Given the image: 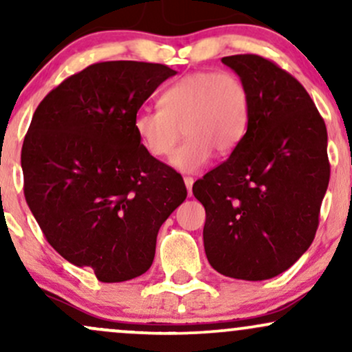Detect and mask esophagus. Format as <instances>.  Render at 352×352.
I'll return each mask as SVG.
<instances>
[{
  "mask_svg": "<svg viewBox=\"0 0 352 352\" xmlns=\"http://www.w3.org/2000/svg\"><path fill=\"white\" fill-rule=\"evenodd\" d=\"M184 182H185V187H187V190H188V195L192 197V185H193V180L192 177H184Z\"/></svg>",
  "mask_w": 352,
  "mask_h": 352,
  "instance_id": "esophagus-1",
  "label": "esophagus"
}]
</instances>
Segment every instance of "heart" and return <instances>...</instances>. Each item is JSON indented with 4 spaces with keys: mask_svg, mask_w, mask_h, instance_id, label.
I'll use <instances>...</instances> for the list:
<instances>
[{
    "mask_svg": "<svg viewBox=\"0 0 352 352\" xmlns=\"http://www.w3.org/2000/svg\"><path fill=\"white\" fill-rule=\"evenodd\" d=\"M252 100L235 72L199 71L170 84L160 96V109H140L134 131L153 157H167L185 132V142L172 153L180 172H199L213 152L230 155L248 132Z\"/></svg>",
    "mask_w": 352,
    "mask_h": 352,
    "instance_id": "1",
    "label": "heart"
}]
</instances>
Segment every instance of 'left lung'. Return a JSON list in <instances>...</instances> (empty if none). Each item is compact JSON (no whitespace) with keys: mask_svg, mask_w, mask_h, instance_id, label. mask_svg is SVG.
<instances>
[{"mask_svg":"<svg viewBox=\"0 0 352 352\" xmlns=\"http://www.w3.org/2000/svg\"><path fill=\"white\" fill-rule=\"evenodd\" d=\"M246 84L248 132L236 151L193 184L207 213L208 263L261 281L296 263L313 243L329 184L328 132L306 89L256 54L221 59Z\"/></svg>","mask_w":352,"mask_h":352,"instance_id":"obj_1","label":"left lung"}]
</instances>
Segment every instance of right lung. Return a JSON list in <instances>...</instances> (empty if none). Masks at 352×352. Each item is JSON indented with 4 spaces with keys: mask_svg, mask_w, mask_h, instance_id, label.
<instances>
[{
    "mask_svg": "<svg viewBox=\"0 0 352 352\" xmlns=\"http://www.w3.org/2000/svg\"><path fill=\"white\" fill-rule=\"evenodd\" d=\"M175 74L137 60L92 64L41 100L24 137L28 207L47 243L102 283L147 272L157 233L187 199L180 173L134 131L140 106Z\"/></svg>",
    "mask_w": 352,
    "mask_h": 352,
    "instance_id": "add662e5",
    "label": "right lung"
}]
</instances>
